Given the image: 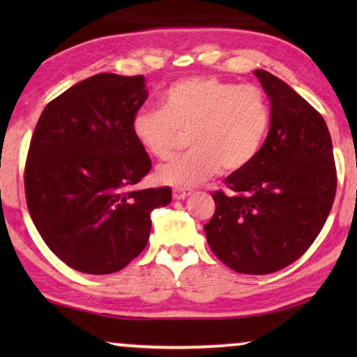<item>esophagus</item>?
<instances>
[{"instance_id":"esophagus-1","label":"esophagus","mask_w":357,"mask_h":357,"mask_svg":"<svg viewBox=\"0 0 357 357\" xmlns=\"http://www.w3.org/2000/svg\"><path fill=\"white\" fill-rule=\"evenodd\" d=\"M190 195H192V190H185V188H175L172 192V197H174V199H177V202L188 198Z\"/></svg>"}]
</instances>
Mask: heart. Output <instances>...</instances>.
Here are the masks:
<instances>
[{
	"label": "heart",
	"mask_w": 357,
	"mask_h": 357,
	"mask_svg": "<svg viewBox=\"0 0 357 357\" xmlns=\"http://www.w3.org/2000/svg\"><path fill=\"white\" fill-rule=\"evenodd\" d=\"M270 128V107L255 86L218 77H188L164 92V109L141 107L131 120L135 139L149 155L172 158L183 135L192 153L158 170L159 183L192 188L216 175L238 172L260 153Z\"/></svg>",
	"instance_id": "heart-1"
}]
</instances>
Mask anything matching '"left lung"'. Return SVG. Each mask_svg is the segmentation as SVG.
I'll return each mask as SVG.
<instances>
[{"mask_svg": "<svg viewBox=\"0 0 357 357\" xmlns=\"http://www.w3.org/2000/svg\"><path fill=\"white\" fill-rule=\"evenodd\" d=\"M270 99V131L250 165L224 180L209 247L243 275H270L304 255L328 218L336 192L333 146L319 112L265 70L253 73Z\"/></svg>", "mask_w": 357, "mask_h": 357, "instance_id": "1", "label": "left lung"}]
</instances>
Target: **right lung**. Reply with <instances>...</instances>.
<instances>
[{
	"instance_id": "obj_1",
	"label": "right lung",
	"mask_w": 357,
	"mask_h": 357,
	"mask_svg": "<svg viewBox=\"0 0 357 357\" xmlns=\"http://www.w3.org/2000/svg\"><path fill=\"white\" fill-rule=\"evenodd\" d=\"M144 76L100 73L43 109L29 148L24 185L31 218L48 248L87 275L120 271L144 250L151 213L169 187L135 190L151 159L131 120L148 99Z\"/></svg>"
}]
</instances>
